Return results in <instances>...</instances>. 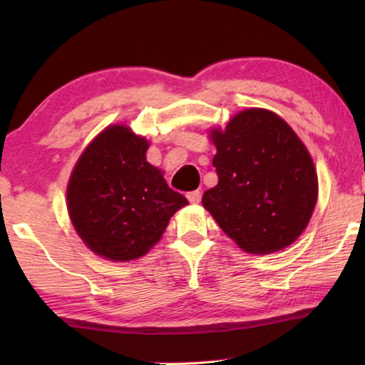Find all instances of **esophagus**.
Masks as SVG:
<instances>
[{
    "label": "esophagus",
    "mask_w": 365,
    "mask_h": 365,
    "mask_svg": "<svg viewBox=\"0 0 365 365\" xmlns=\"http://www.w3.org/2000/svg\"><path fill=\"white\" fill-rule=\"evenodd\" d=\"M188 201L193 202V205H197V202L201 201V191L200 190H195V191H190V193L187 195Z\"/></svg>",
    "instance_id": "esophagus-1"
}]
</instances>
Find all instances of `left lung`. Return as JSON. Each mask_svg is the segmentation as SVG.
<instances>
[{
    "mask_svg": "<svg viewBox=\"0 0 365 365\" xmlns=\"http://www.w3.org/2000/svg\"><path fill=\"white\" fill-rule=\"evenodd\" d=\"M219 183L202 206L240 248L270 255L292 245L317 202L316 168L293 128L267 109L251 108L214 128Z\"/></svg>",
    "mask_w": 365,
    "mask_h": 365,
    "instance_id": "8db88e82",
    "label": "left lung"
}]
</instances>
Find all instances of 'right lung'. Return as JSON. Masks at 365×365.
I'll return each instance as SVG.
<instances>
[{
    "label": "right lung",
    "mask_w": 365,
    "mask_h": 365,
    "mask_svg": "<svg viewBox=\"0 0 365 365\" xmlns=\"http://www.w3.org/2000/svg\"><path fill=\"white\" fill-rule=\"evenodd\" d=\"M146 138L109 125L86 146L67 185L72 225L95 255L114 262L145 256L156 245L183 195L146 160Z\"/></svg>",
    "instance_id": "obj_1"
}]
</instances>
